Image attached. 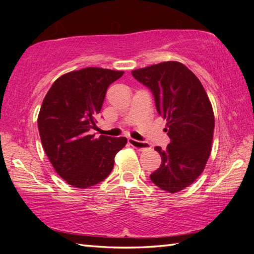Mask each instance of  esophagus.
<instances>
[{"mask_svg": "<svg viewBox=\"0 0 254 254\" xmlns=\"http://www.w3.org/2000/svg\"><path fill=\"white\" fill-rule=\"evenodd\" d=\"M128 143H130L133 148H135L137 150H147L150 148V144L147 142H142V141H137L134 139H128Z\"/></svg>", "mask_w": 254, "mask_h": 254, "instance_id": "obj_1", "label": "esophagus"}]
</instances>
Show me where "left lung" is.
<instances>
[{"label": "left lung", "mask_w": 254, "mask_h": 254, "mask_svg": "<svg viewBox=\"0 0 254 254\" xmlns=\"http://www.w3.org/2000/svg\"><path fill=\"white\" fill-rule=\"evenodd\" d=\"M132 75L151 91L170 137L167 149L154 148L161 165L150 179L162 190H183L203 173L210 154L215 120L209 98L199 79L182 63H160Z\"/></svg>", "instance_id": "8db88e82"}]
</instances>
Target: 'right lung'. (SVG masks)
Listing matches in <instances>:
<instances>
[{"label": "right lung", "instance_id": "right-lung-1", "mask_svg": "<svg viewBox=\"0 0 254 254\" xmlns=\"http://www.w3.org/2000/svg\"><path fill=\"white\" fill-rule=\"evenodd\" d=\"M124 71L88 67L55 81L42 102L38 128L47 157L60 177L77 188L95 186L111 174L127 137L89 134L109 86Z\"/></svg>", "mask_w": 254, "mask_h": 254}]
</instances>
